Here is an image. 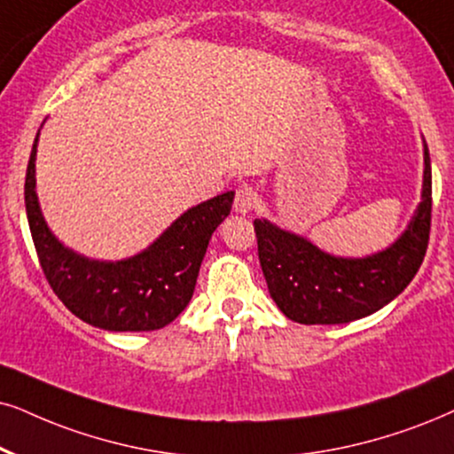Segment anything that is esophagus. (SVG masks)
I'll return each instance as SVG.
<instances>
[{"label": "esophagus", "instance_id": "34e87169", "mask_svg": "<svg viewBox=\"0 0 454 454\" xmlns=\"http://www.w3.org/2000/svg\"><path fill=\"white\" fill-rule=\"evenodd\" d=\"M257 203V192L251 186H240L237 191V197H234V211L237 214H251Z\"/></svg>", "mask_w": 454, "mask_h": 454}]
</instances>
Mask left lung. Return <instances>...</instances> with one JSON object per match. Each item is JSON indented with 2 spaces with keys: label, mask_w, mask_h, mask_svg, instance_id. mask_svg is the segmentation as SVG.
<instances>
[{
  "label": "left lung",
  "mask_w": 454,
  "mask_h": 454,
  "mask_svg": "<svg viewBox=\"0 0 454 454\" xmlns=\"http://www.w3.org/2000/svg\"><path fill=\"white\" fill-rule=\"evenodd\" d=\"M432 222V163L423 140V188L404 232L377 254H326L301 234L255 220L257 254L270 297L300 325H346L395 300L415 278L427 251Z\"/></svg>",
  "instance_id": "1"
}]
</instances>
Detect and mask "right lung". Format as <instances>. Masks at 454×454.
<instances>
[{
    "instance_id": "1",
    "label": "right lung",
    "mask_w": 454,
    "mask_h": 454,
    "mask_svg": "<svg viewBox=\"0 0 454 454\" xmlns=\"http://www.w3.org/2000/svg\"><path fill=\"white\" fill-rule=\"evenodd\" d=\"M43 128V125H42ZM42 129L27 165V220L45 278L77 318L105 331H157L191 301L211 234L232 209L222 192L186 209L146 249L123 260H91L60 243L37 197L35 159Z\"/></svg>"
}]
</instances>
